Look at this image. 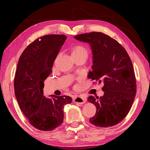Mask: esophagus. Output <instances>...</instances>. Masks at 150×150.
<instances>
[{
    "instance_id": "esophagus-1",
    "label": "esophagus",
    "mask_w": 150,
    "mask_h": 150,
    "mask_svg": "<svg viewBox=\"0 0 150 150\" xmlns=\"http://www.w3.org/2000/svg\"><path fill=\"white\" fill-rule=\"evenodd\" d=\"M86 101V99L84 97L80 96H76L74 98V102L76 103H78L80 104H82L85 103Z\"/></svg>"
}]
</instances>
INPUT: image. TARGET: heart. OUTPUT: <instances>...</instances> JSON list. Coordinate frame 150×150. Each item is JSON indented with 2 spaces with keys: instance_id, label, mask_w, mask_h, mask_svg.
Here are the masks:
<instances>
[{
  "instance_id": "obj_1",
  "label": "heart",
  "mask_w": 150,
  "mask_h": 150,
  "mask_svg": "<svg viewBox=\"0 0 150 150\" xmlns=\"http://www.w3.org/2000/svg\"><path fill=\"white\" fill-rule=\"evenodd\" d=\"M71 54L73 58L79 57L83 56L88 57V51L84 46L82 45H76L72 47Z\"/></svg>"
}]
</instances>
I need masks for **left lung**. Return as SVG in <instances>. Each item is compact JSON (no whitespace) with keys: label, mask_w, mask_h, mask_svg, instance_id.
Instances as JSON below:
<instances>
[{"label":"left lung","mask_w":150,"mask_h":150,"mask_svg":"<svg viewBox=\"0 0 150 150\" xmlns=\"http://www.w3.org/2000/svg\"><path fill=\"white\" fill-rule=\"evenodd\" d=\"M74 38L90 44L93 65L88 78L104 84L103 96L88 98L96 107V114L89 121L103 128L118 124L128 115L137 93L134 71L128 54L117 40L102 33L91 32Z\"/></svg>","instance_id":"1"}]
</instances>
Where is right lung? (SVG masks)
I'll use <instances>...</instances> for the list:
<instances>
[{
    "label": "right lung",
    "instance_id": "1",
    "mask_svg": "<svg viewBox=\"0 0 150 150\" xmlns=\"http://www.w3.org/2000/svg\"><path fill=\"white\" fill-rule=\"evenodd\" d=\"M66 39L65 35L42 36L27 47L18 61L14 92L22 112L34 128L49 131L59 126L64 120L63 108L71 103L67 96L43 94L44 81L51 73L53 63Z\"/></svg>",
    "mask_w": 150,
    "mask_h": 150
}]
</instances>
